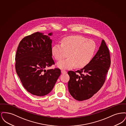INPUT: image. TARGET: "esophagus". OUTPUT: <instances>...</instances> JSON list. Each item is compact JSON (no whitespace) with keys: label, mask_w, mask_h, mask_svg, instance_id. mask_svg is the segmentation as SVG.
<instances>
[{"label":"esophagus","mask_w":126,"mask_h":126,"mask_svg":"<svg viewBox=\"0 0 126 126\" xmlns=\"http://www.w3.org/2000/svg\"><path fill=\"white\" fill-rule=\"evenodd\" d=\"M66 73V70H61V73L62 74H65Z\"/></svg>","instance_id":"1"}]
</instances>
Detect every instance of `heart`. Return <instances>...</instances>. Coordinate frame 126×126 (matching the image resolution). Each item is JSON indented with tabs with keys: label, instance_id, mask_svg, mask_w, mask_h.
Instances as JSON below:
<instances>
[{
	"label": "heart",
	"instance_id": "heart-1",
	"mask_svg": "<svg viewBox=\"0 0 126 126\" xmlns=\"http://www.w3.org/2000/svg\"><path fill=\"white\" fill-rule=\"evenodd\" d=\"M96 45L92 40L78 35H71L64 38L62 44H56L52 48V53L55 59L61 60L57 66L61 69H69L75 66L78 68L87 65L95 53Z\"/></svg>",
	"mask_w": 126,
	"mask_h": 126
}]
</instances>
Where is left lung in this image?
Listing matches in <instances>:
<instances>
[{
    "mask_svg": "<svg viewBox=\"0 0 126 126\" xmlns=\"http://www.w3.org/2000/svg\"><path fill=\"white\" fill-rule=\"evenodd\" d=\"M110 66V52L102 40L97 52L87 65L80 70L68 72V88L71 96L79 101L91 98L103 85Z\"/></svg>",
    "mask_w": 126,
    "mask_h": 126,
    "instance_id": "obj_1",
    "label": "left lung"
}]
</instances>
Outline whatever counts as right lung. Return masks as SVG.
Here are the masks:
<instances>
[{"label": "right lung", "mask_w": 126, "mask_h": 126, "mask_svg": "<svg viewBox=\"0 0 126 126\" xmlns=\"http://www.w3.org/2000/svg\"><path fill=\"white\" fill-rule=\"evenodd\" d=\"M39 32L26 36L20 42L16 55V70L24 88L31 94L44 96L53 89L60 76L59 68L46 70L55 64L52 58V32Z\"/></svg>", "instance_id": "1"}]
</instances>
